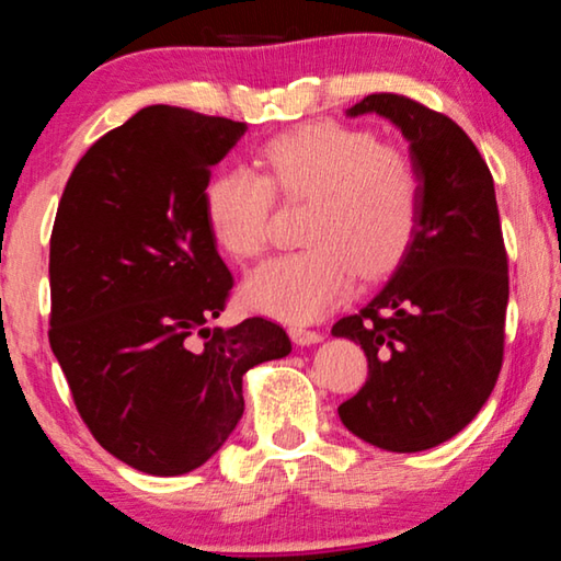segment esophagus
Returning a JSON list of instances; mask_svg holds the SVG:
<instances>
[{"instance_id":"1","label":"esophagus","mask_w":561,"mask_h":561,"mask_svg":"<svg viewBox=\"0 0 561 561\" xmlns=\"http://www.w3.org/2000/svg\"><path fill=\"white\" fill-rule=\"evenodd\" d=\"M288 334H290V340L298 344V347H309V344H319L321 340H324V334L311 332V329H301V327H290Z\"/></svg>"}]
</instances>
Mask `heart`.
<instances>
[{"label": "heart", "instance_id": "1", "mask_svg": "<svg viewBox=\"0 0 561 561\" xmlns=\"http://www.w3.org/2000/svg\"><path fill=\"white\" fill-rule=\"evenodd\" d=\"M273 194L309 202L301 225L309 248L255 267L242 301L288 324H309L340 306L355 271L367 280L393 271L419 227L421 179L409 152L340 122H309L267 140L260 175L234 168L206 183V227L227 255L265 250Z\"/></svg>", "mask_w": 561, "mask_h": 561}]
</instances>
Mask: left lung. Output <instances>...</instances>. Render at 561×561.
Masks as SVG:
<instances>
[{
  "instance_id": "1",
  "label": "left lung",
  "mask_w": 561,
  "mask_h": 561,
  "mask_svg": "<svg viewBox=\"0 0 561 561\" xmlns=\"http://www.w3.org/2000/svg\"><path fill=\"white\" fill-rule=\"evenodd\" d=\"M378 114L409 142L421 179L413 242L390 280L332 327L367 355L342 424L386 451H424L462 432L503 365L508 257L495 186L465 129L398 94H370L347 117Z\"/></svg>"
}]
</instances>
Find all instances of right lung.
Here are the masks:
<instances>
[{
  "label": "right lung",
  "instance_id": "obj_1",
  "mask_svg": "<svg viewBox=\"0 0 561 561\" xmlns=\"http://www.w3.org/2000/svg\"><path fill=\"white\" fill-rule=\"evenodd\" d=\"M244 133L145 106L87 150L53 225V355L94 439L158 478L217 455L242 419V375L290 352L267 319L209 327L234 280L204 188Z\"/></svg>",
  "mask_w": 561,
  "mask_h": 561
}]
</instances>
